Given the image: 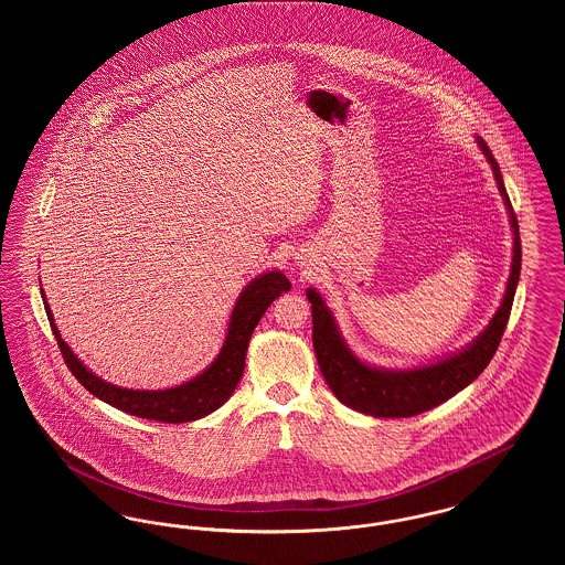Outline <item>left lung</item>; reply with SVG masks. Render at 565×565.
Wrapping results in <instances>:
<instances>
[{
	"label": "left lung",
	"instance_id": "left-lung-1",
	"mask_svg": "<svg viewBox=\"0 0 565 565\" xmlns=\"http://www.w3.org/2000/svg\"><path fill=\"white\" fill-rule=\"evenodd\" d=\"M475 139L484 159L491 164L512 228V263L507 290L498 311L479 332L477 339H472L461 350L451 351L419 366H375L355 355V351L348 345L334 313L326 305L323 296L316 288H307V298L311 302L313 316V350L323 381L341 403L358 413L373 417H413L424 411H430L438 404L447 403L457 392L468 387L483 373L500 345L521 275V237L516 215L512 212L511 199L504 189L500 164L493 159L483 139Z\"/></svg>",
	"mask_w": 565,
	"mask_h": 565
}]
</instances>
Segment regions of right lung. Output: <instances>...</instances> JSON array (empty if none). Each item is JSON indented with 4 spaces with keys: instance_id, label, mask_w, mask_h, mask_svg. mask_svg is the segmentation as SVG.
<instances>
[{
    "instance_id": "add662e5",
    "label": "right lung",
    "mask_w": 565,
    "mask_h": 565,
    "mask_svg": "<svg viewBox=\"0 0 565 565\" xmlns=\"http://www.w3.org/2000/svg\"><path fill=\"white\" fill-rule=\"evenodd\" d=\"M288 290H290V281L281 270L273 269L260 273L243 288L242 295L237 296L235 307L228 318L222 348L217 351L214 362L207 364V369H203L199 375L192 376L180 385H173V387L129 390V387L114 385L106 379L95 375L72 351V348L61 339V332L54 323L51 305L46 300L44 290L40 288L58 350L63 353L70 371L81 381L82 385L95 398H99L104 403L111 404L135 417L162 422V424L196 422V419L214 413L215 408H220L233 396V392L243 376L245 353H247V345H249L254 328L258 326L260 318L269 309L270 302L277 296H281V292H288Z\"/></svg>"
}]
</instances>
